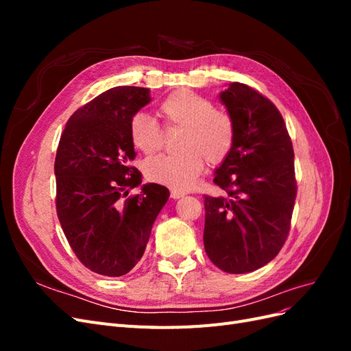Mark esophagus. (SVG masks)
Segmentation results:
<instances>
[{
  "instance_id": "34e87169",
  "label": "esophagus",
  "mask_w": 351,
  "mask_h": 351,
  "mask_svg": "<svg viewBox=\"0 0 351 351\" xmlns=\"http://www.w3.org/2000/svg\"><path fill=\"white\" fill-rule=\"evenodd\" d=\"M186 193H183V192H178V190H171V197L173 199H180V197H183Z\"/></svg>"
}]
</instances>
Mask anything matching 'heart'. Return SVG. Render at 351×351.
I'll use <instances>...</instances> for the list:
<instances>
[{"label": "heart", "instance_id": "obj_1", "mask_svg": "<svg viewBox=\"0 0 351 351\" xmlns=\"http://www.w3.org/2000/svg\"><path fill=\"white\" fill-rule=\"evenodd\" d=\"M159 114L167 125L183 129L178 145L183 152L147 159L145 176L154 183L186 192L196 184L206 161L219 165L230 156L236 141L234 121L228 114L215 111L209 99L186 89L168 95L159 105ZM129 132L136 149L146 155L162 146L161 127L145 112L132 117Z\"/></svg>", "mask_w": 351, "mask_h": 351}]
</instances>
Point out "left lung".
<instances>
[{
    "label": "left lung",
    "mask_w": 351,
    "mask_h": 351,
    "mask_svg": "<svg viewBox=\"0 0 351 351\" xmlns=\"http://www.w3.org/2000/svg\"><path fill=\"white\" fill-rule=\"evenodd\" d=\"M219 99L234 121L236 141L214 177L227 196H205L204 244L215 267L246 274L271 262L289 236L294 151L282 115L259 92L234 82Z\"/></svg>",
    "instance_id": "obj_1"
}]
</instances>
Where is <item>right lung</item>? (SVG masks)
I'll use <instances>...</instances> for the list:
<instances>
[{"label": "right lung", "instance_id": "1", "mask_svg": "<svg viewBox=\"0 0 351 351\" xmlns=\"http://www.w3.org/2000/svg\"><path fill=\"white\" fill-rule=\"evenodd\" d=\"M151 102L146 88L119 86L74 112L58 143L57 215L77 259L90 271L121 277L141 261L151 230L169 197L132 167V117Z\"/></svg>", "mask_w": 351, "mask_h": 351}]
</instances>
